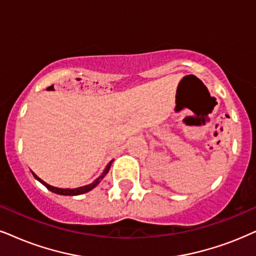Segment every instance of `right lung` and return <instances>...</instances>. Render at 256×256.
<instances>
[{
    "mask_svg": "<svg viewBox=\"0 0 256 256\" xmlns=\"http://www.w3.org/2000/svg\"><path fill=\"white\" fill-rule=\"evenodd\" d=\"M112 162H113V160L110 162V163L108 164V166H106L105 170L102 171V174H100V176L98 177V178H96V180H94V182H92L90 184H87V186H84L74 188V189H68V188H67V189H64V188H56V186H50V184H47L46 182H44V180H42L40 178V177H38L36 174H35L34 172H32V174H33V176L35 177V180H38V182L44 184V186H46L48 190H50L52 192L58 194V195H64V196H76V195H82V194L88 192H90V190H92V189H94V188H96V186H98V184L100 183V180H102V178H104V177L106 176V174L108 172L110 168H111Z\"/></svg>",
    "mask_w": 256,
    "mask_h": 256,
    "instance_id": "1",
    "label": "right lung"
}]
</instances>
